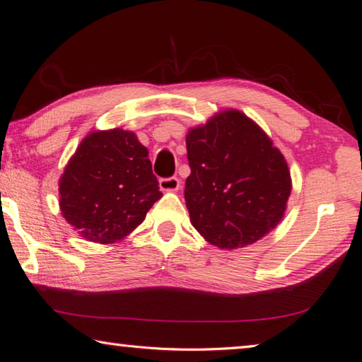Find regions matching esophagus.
I'll use <instances>...</instances> for the list:
<instances>
[{
    "label": "esophagus",
    "instance_id": "1",
    "mask_svg": "<svg viewBox=\"0 0 362 362\" xmlns=\"http://www.w3.org/2000/svg\"><path fill=\"white\" fill-rule=\"evenodd\" d=\"M159 188L163 192H177L180 188V180L177 177H164V179H159Z\"/></svg>",
    "mask_w": 362,
    "mask_h": 362
}]
</instances>
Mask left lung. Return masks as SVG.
<instances>
[{
  "mask_svg": "<svg viewBox=\"0 0 362 362\" xmlns=\"http://www.w3.org/2000/svg\"><path fill=\"white\" fill-rule=\"evenodd\" d=\"M189 220L214 246L238 249L276 228L291 194L284 156L252 119L226 110L187 136Z\"/></svg>",
  "mask_w": 362,
  "mask_h": 362,
  "instance_id": "1",
  "label": "left lung"
}]
</instances>
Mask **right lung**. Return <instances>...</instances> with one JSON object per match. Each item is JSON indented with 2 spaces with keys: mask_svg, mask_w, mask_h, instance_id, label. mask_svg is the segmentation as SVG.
Listing matches in <instances>:
<instances>
[{
  "mask_svg": "<svg viewBox=\"0 0 362 362\" xmlns=\"http://www.w3.org/2000/svg\"><path fill=\"white\" fill-rule=\"evenodd\" d=\"M59 192L66 222L100 244L129 235L163 196L148 150L122 129L89 134L66 164Z\"/></svg>",
  "mask_w": 362,
  "mask_h": 362,
  "instance_id": "right-lung-1",
  "label": "right lung"
}]
</instances>
